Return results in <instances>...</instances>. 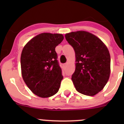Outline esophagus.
Masks as SVG:
<instances>
[{
    "label": "esophagus",
    "instance_id": "obj_1",
    "mask_svg": "<svg viewBox=\"0 0 124 124\" xmlns=\"http://www.w3.org/2000/svg\"><path fill=\"white\" fill-rule=\"evenodd\" d=\"M67 63H65V64L63 65V68H65L66 67H67Z\"/></svg>",
    "mask_w": 124,
    "mask_h": 124
}]
</instances>
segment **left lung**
<instances>
[{
    "instance_id": "8db88e82",
    "label": "left lung",
    "mask_w": 124,
    "mask_h": 124,
    "mask_svg": "<svg viewBox=\"0 0 124 124\" xmlns=\"http://www.w3.org/2000/svg\"><path fill=\"white\" fill-rule=\"evenodd\" d=\"M65 37L76 53V70L71 79L76 90L86 95H95L110 77V56L107 47L100 39L85 31L71 32Z\"/></svg>"
}]
</instances>
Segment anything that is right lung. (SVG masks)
I'll return each instance as SVG.
<instances>
[{
	"label": "right lung",
	"mask_w": 124,
	"mask_h": 124,
	"mask_svg": "<svg viewBox=\"0 0 124 124\" xmlns=\"http://www.w3.org/2000/svg\"><path fill=\"white\" fill-rule=\"evenodd\" d=\"M63 39L62 34L42 33L30 40L22 50V77L38 97H52L59 89L63 76L55 48Z\"/></svg>",
	"instance_id": "1"
}]
</instances>
